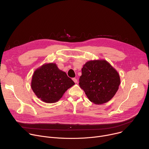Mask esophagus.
<instances>
[{
	"label": "esophagus",
	"instance_id": "esophagus-1",
	"mask_svg": "<svg viewBox=\"0 0 149 149\" xmlns=\"http://www.w3.org/2000/svg\"><path fill=\"white\" fill-rule=\"evenodd\" d=\"M72 80L74 81V82L75 83H77V82H78V80H77L76 78H74L72 79Z\"/></svg>",
	"mask_w": 149,
	"mask_h": 149
}]
</instances>
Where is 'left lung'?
Here are the masks:
<instances>
[{"mask_svg":"<svg viewBox=\"0 0 149 149\" xmlns=\"http://www.w3.org/2000/svg\"><path fill=\"white\" fill-rule=\"evenodd\" d=\"M79 86L89 100L95 104L110 101L120 84L118 72L104 59L87 62L82 68Z\"/></svg>","mask_w":149,"mask_h":149,"instance_id":"8db88e82","label":"left lung"}]
</instances>
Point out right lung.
<instances>
[{
  "label": "right lung",
  "instance_id": "1",
  "mask_svg": "<svg viewBox=\"0 0 149 149\" xmlns=\"http://www.w3.org/2000/svg\"><path fill=\"white\" fill-rule=\"evenodd\" d=\"M74 82L66 72L60 70L55 63H45L33 72L31 88L42 101L54 103L58 101Z\"/></svg>",
  "mask_w": 149,
  "mask_h": 149
}]
</instances>
